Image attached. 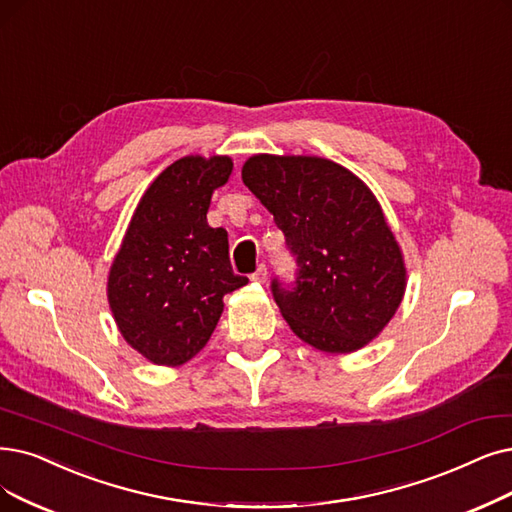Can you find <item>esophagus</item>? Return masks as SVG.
<instances>
[{
    "instance_id": "34e87169",
    "label": "esophagus",
    "mask_w": 512,
    "mask_h": 512,
    "mask_svg": "<svg viewBox=\"0 0 512 512\" xmlns=\"http://www.w3.org/2000/svg\"><path fill=\"white\" fill-rule=\"evenodd\" d=\"M267 277H269L267 267H264V264H260V267L256 269V273L252 275V281H256V283H264V281H267Z\"/></svg>"
}]
</instances>
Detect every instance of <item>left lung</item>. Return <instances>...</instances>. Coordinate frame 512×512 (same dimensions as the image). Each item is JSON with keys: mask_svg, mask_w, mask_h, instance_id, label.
I'll list each match as a JSON object with an SVG mask.
<instances>
[{"mask_svg": "<svg viewBox=\"0 0 512 512\" xmlns=\"http://www.w3.org/2000/svg\"><path fill=\"white\" fill-rule=\"evenodd\" d=\"M248 187L283 231L296 281L273 279L283 319L323 353H353L393 319L407 271L374 193L353 172L323 157H250Z\"/></svg>", "mask_w": 512, "mask_h": 512, "instance_id": "1", "label": "left lung"}]
</instances>
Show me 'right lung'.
I'll return each mask as SVG.
<instances>
[{
    "label": "right lung",
    "mask_w": 512,
    "mask_h": 512,
    "mask_svg": "<svg viewBox=\"0 0 512 512\" xmlns=\"http://www.w3.org/2000/svg\"><path fill=\"white\" fill-rule=\"evenodd\" d=\"M233 161L187 155L142 195L111 264L107 298L121 336L155 365L176 367L208 344L231 294L248 277L231 269L229 235L212 229V193Z\"/></svg>",
    "instance_id": "add662e5"
}]
</instances>
